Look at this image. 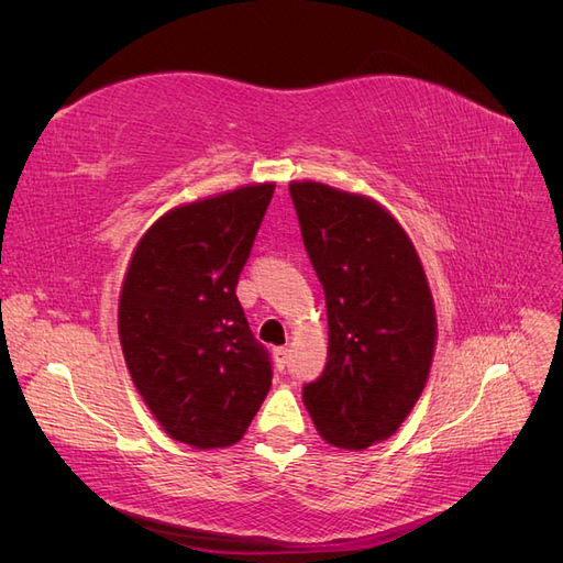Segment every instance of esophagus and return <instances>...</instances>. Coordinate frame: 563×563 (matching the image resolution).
Masks as SVG:
<instances>
[{
  "label": "esophagus",
  "mask_w": 563,
  "mask_h": 563,
  "mask_svg": "<svg viewBox=\"0 0 563 563\" xmlns=\"http://www.w3.org/2000/svg\"><path fill=\"white\" fill-rule=\"evenodd\" d=\"M288 354H291V350H288V347H277L275 350V360H277L279 368H284L288 364Z\"/></svg>",
  "instance_id": "1"
}]
</instances>
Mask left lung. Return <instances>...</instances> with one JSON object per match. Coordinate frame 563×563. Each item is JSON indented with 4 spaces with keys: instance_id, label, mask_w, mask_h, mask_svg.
<instances>
[{
    "instance_id": "8db88e82",
    "label": "left lung",
    "mask_w": 563,
    "mask_h": 563,
    "mask_svg": "<svg viewBox=\"0 0 563 563\" xmlns=\"http://www.w3.org/2000/svg\"><path fill=\"white\" fill-rule=\"evenodd\" d=\"M288 192L329 319L327 366L302 401L327 444L362 451L395 434L422 395L434 298L411 236L383 203L317 180Z\"/></svg>"
}]
</instances>
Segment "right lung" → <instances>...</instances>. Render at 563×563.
<instances>
[{
    "instance_id": "right-lung-1",
    "label": "right lung",
    "mask_w": 563,
    "mask_h": 563,
    "mask_svg": "<svg viewBox=\"0 0 563 563\" xmlns=\"http://www.w3.org/2000/svg\"><path fill=\"white\" fill-rule=\"evenodd\" d=\"M275 183L180 203L135 244L117 329L129 376L162 430L201 451L240 441L272 385L236 279Z\"/></svg>"
}]
</instances>
